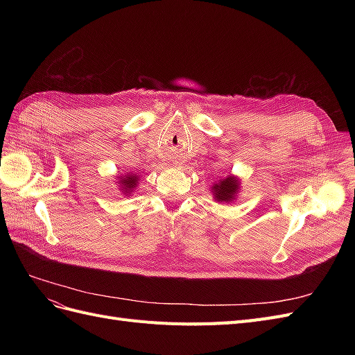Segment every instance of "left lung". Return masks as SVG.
Here are the masks:
<instances>
[{"label": "left lung", "instance_id": "8db88e82", "mask_svg": "<svg viewBox=\"0 0 355 355\" xmlns=\"http://www.w3.org/2000/svg\"><path fill=\"white\" fill-rule=\"evenodd\" d=\"M237 191H239V180L234 179L232 176H228L227 179L220 180L219 184L213 187V194L218 201H231L234 196L237 194Z\"/></svg>", "mask_w": 355, "mask_h": 355}]
</instances>
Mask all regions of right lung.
<instances>
[{"mask_svg": "<svg viewBox=\"0 0 355 355\" xmlns=\"http://www.w3.org/2000/svg\"><path fill=\"white\" fill-rule=\"evenodd\" d=\"M137 180H139L137 176L132 173V175H127L124 178H120V184L125 189V192H132V189L136 187Z\"/></svg>", "mask_w": 355, "mask_h": 355, "instance_id": "1", "label": "right lung"}]
</instances>
